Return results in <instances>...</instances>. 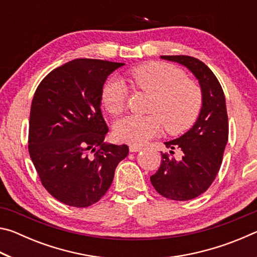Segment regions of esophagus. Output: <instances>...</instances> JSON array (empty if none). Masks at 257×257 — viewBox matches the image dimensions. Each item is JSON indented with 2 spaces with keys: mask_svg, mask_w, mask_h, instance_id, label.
Wrapping results in <instances>:
<instances>
[{
  "mask_svg": "<svg viewBox=\"0 0 257 257\" xmlns=\"http://www.w3.org/2000/svg\"><path fill=\"white\" fill-rule=\"evenodd\" d=\"M143 147L142 146H138V145H130L129 146V151L132 152V153H135V152H139L142 151Z\"/></svg>",
  "mask_w": 257,
  "mask_h": 257,
  "instance_id": "esophagus-1",
  "label": "esophagus"
}]
</instances>
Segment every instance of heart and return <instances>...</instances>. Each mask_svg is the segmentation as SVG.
Returning <instances> with one entry per match:
<instances>
[{
    "instance_id": "obj_1",
    "label": "heart",
    "mask_w": 257,
    "mask_h": 257,
    "mask_svg": "<svg viewBox=\"0 0 257 257\" xmlns=\"http://www.w3.org/2000/svg\"><path fill=\"white\" fill-rule=\"evenodd\" d=\"M136 89L152 95L150 115L124 116L114 125L119 142L143 145L162 132H185L195 122L202 107V90L196 82L188 80L184 71L163 62H149L129 72ZM103 107L113 115L122 113L127 103V88L123 82L111 78L101 92Z\"/></svg>"
}]
</instances>
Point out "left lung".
<instances>
[{
    "instance_id": "1",
    "label": "left lung",
    "mask_w": 257,
    "mask_h": 257,
    "mask_svg": "<svg viewBox=\"0 0 257 257\" xmlns=\"http://www.w3.org/2000/svg\"><path fill=\"white\" fill-rule=\"evenodd\" d=\"M164 60L188 68L202 89V108L197 121L181 137L164 143L168 149L181 150V160L168 153L151 182L163 197L189 201L199 196L214 181L228 143L229 123L222 87L214 73L201 60L188 55H162ZM171 154H175L170 151Z\"/></svg>"
}]
</instances>
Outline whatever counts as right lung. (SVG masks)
I'll return each instance as SVG.
<instances>
[{"mask_svg": "<svg viewBox=\"0 0 257 257\" xmlns=\"http://www.w3.org/2000/svg\"><path fill=\"white\" fill-rule=\"evenodd\" d=\"M123 63L76 59L52 70L38 85L30 107L28 151L42 185L59 202L87 207L113 181L127 145L105 144L101 111L107 76Z\"/></svg>", "mask_w": 257, "mask_h": 257, "instance_id": "obj_1", "label": "right lung"}]
</instances>
